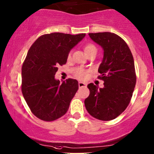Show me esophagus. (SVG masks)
Wrapping results in <instances>:
<instances>
[{
	"mask_svg": "<svg viewBox=\"0 0 154 154\" xmlns=\"http://www.w3.org/2000/svg\"><path fill=\"white\" fill-rule=\"evenodd\" d=\"M78 86H79V88L85 87L86 84L84 83V82H78Z\"/></svg>",
	"mask_w": 154,
	"mask_h": 154,
	"instance_id": "esophagus-1",
	"label": "esophagus"
}]
</instances>
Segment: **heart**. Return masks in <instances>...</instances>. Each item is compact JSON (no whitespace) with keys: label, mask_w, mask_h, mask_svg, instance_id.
Masks as SVG:
<instances>
[{"label":"heart","mask_w":154,"mask_h":154,"mask_svg":"<svg viewBox=\"0 0 154 154\" xmlns=\"http://www.w3.org/2000/svg\"><path fill=\"white\" fill-rule=\"evenodd\" d=\"M84 50H85V53L87 54V55H92V54H96L97 53V47H96L94 44H87L85 47H84ZM72 57V53L71 52H69L68 55H67V58L68 60L71 59ZM89 73V71L87 69H85L82 67H77V68L74 69V74L75 75L76 77L80 79V80H84L87 77L88 74Z\"/></svg>","instance_id":"heart-1"}]
</instances>
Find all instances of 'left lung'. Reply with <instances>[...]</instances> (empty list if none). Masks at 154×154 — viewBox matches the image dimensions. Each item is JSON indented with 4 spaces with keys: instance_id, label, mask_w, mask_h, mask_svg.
Here are the masks:
<instances>
[{
    "instance_id": "left-lung-1",
    "label": "left lung",
    "mask_w": 154,
    "mask_h": 154,
    "mask_svg": "<svg viewBox=\"0 0 154 154\" xmlns=\"http://www.w3.org/2000/svg\"><path fill=\"white\" fill-rule=\"evenodd\" d=\"M91 39L104 50V58L98 78L104 88L88 85L90 94L85 106L89 114L101 121H111L126 109L136 85L134 62L127 44L121 37L110 32L88 33Z\"/></svg>"
}]
</instances>
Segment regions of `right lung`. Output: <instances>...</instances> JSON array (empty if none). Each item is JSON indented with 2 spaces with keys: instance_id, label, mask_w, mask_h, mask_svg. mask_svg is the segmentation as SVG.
<instances>
[{
  "instance_id": "add662e5",
  "label": "right lung",
  "mask_w": 154,
  "mask_h": 154,
  "mask_svg": "<svg viewBox=\"0 0 154 154\" xmlns=\"http://www.w3.org/2000/svg\"><path fill=\"white\" fill-rule=\"evenodd\" d=\"M85 33H52L38 37L31 45L22 66V93L30 111L45 121H53L68 110L78 90V82L55 79L59 65L67 61L71 49Z\"/></svg>"
}]
</instances>
